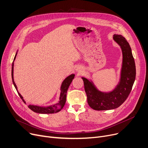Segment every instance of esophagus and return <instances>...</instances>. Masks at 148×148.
I'll return each mask as SVG.
<instances>
[{"mask_svg":"<svg viewBox=\"0 0 148 148\" xmlns=\"http://www.w3.org/2000/svg\"><path fill=\"white\" fill-rule=\"evenodd\" d=\"M76 70H77V71H80V69H77Z\"/></svg>","mask_w":148,"mask_h":148,"instance_id":"obj_1","label":"esophagus"}]
</instances>
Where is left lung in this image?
Listing matches in <instances>:
<instances>
[{
	"instance_id": "left-lung-1",
	"label": "left lung",
	"mask_w": 148,
	"mask_h": 148,
	"mask_svg": "<svg viewBox=\"0 0 148 148\" xmlns=\"http://www.w3.org/2000/svg\"><path fill=\"white\" fill-rule=\"evenodd\" d=\"M113 40L121 47L122 52L121 79L116 88L109 92H101L92 81L82 77L88 103L95 110H108L119 107L130 95L136 79L135 62L129 43L121 35L114 34Z\"/></svg>"
}]
</instances>
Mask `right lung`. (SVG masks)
<instances>
[{"mask_svg": "<svg viewBox=\"0 0 148 148\" xmlns=\"http://www.w3.org/2000/svg\"><path fill=\"white\" fill-rule=\"evenodd\" d=\"M17 53L15 54V56L14 58V60H15V58H16ZM14 62L12 64V71H11V75H12V80L14 86L16 89L18 94L21 98V99L23 100V101L25 103H26L25 101L23 99V97L21 95V94L17 90V87L15 84L14 80ZM75 74H72L68 76L63 81L60 87V97H59V101L58 103L54 104L53 106H49L47 107H43V106H35V105H28V107L30 110H32L33 112L38 113H41V114H50V113H54L60 112L62 108H63L64 105L66 103V92L68 90V89L69 86L70 84L72 82L74 78Z\"/></svg>", "mask_w": 148, "mask_h": 148, "instance_id": "right-lung-1", "label": "right lung"}]
</instances>
